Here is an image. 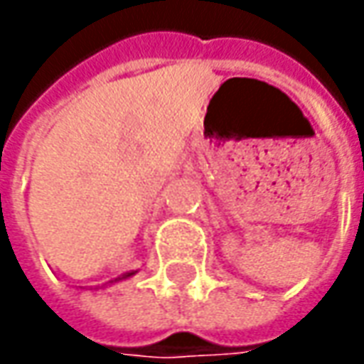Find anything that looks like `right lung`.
<instances>
[{"label": "right lung", "mask_w": 364, "mask_h": 364, "mask_svg": "<svg viewBox=\"0 0 364 364\" xmlns=\"http://www.w3.org/2000/svg\"><path fill=\"white\" fill-rule=\"evenodd\" d=\"M137 273V269H129V272H123L119 273L117 277H113V279H109V282H105L103 286H91L89 289H101V287H105V286H111V284H117V282H123V279H127V277H132V275H135ZM85 289V287H82Z\"/></svg>", "instance_id": "add662e5"}]
</instances>
